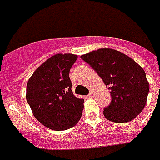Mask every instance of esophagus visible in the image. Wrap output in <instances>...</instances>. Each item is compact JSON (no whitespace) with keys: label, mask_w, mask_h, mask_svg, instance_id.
<instances>
[{"label":"esophagus","mask_w":160,"mask_h":160,"mask_svg":"<svg viewBox=\"0 0 160 160\" xmlns=\"http://www.w3.org/2000/svg\"><path fill=\"white\" fill-rule=\"evenodd\" d=\"M89 98H93V97H94V93H93V92L91 91L89 93Z\"/></svg>","instance_id":"1"}]
</instances>
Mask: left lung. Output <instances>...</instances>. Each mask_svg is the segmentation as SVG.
Instances as JSON below:
<instances>
[{"label":"left lung","instance_id":"1","mask_svg":"<svg viewBox=\"0 0 160 160\" xmlns=\"http://www.w3.org/2000/svg\"><path fill=\"white\" fill-rule=\"evenodd\" d=\"M81 59L97 72L110 90L112 101L103 115L113 122H127L141 113L150 85L143 68L128 56L111 48L82 55Z\"/></svg>","mask_w":160,"mask_h":160}]
</instances>
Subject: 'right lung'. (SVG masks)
<instances>
[{
    "mask_svg": "<svg viewBox=\"0 0 160 160\" xmlns=\"http://www.w3.org/2000/svg\"><path fill=\"white\" fill-rule=\"evenodd\" d=\"M77 58L71 53L52 56L27 83L26 98L33 116L49 129H69L81 118L84 100L74 95L69 77Z\"/></svg>",
    "mask_w": 160,
    "mask_h": 160,
    "instance_id": "right-lung-1",
    "label": "right lung"
}]
</instances>
